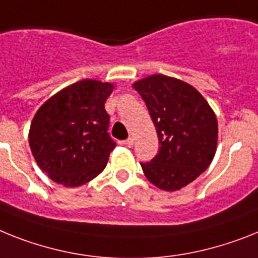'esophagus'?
<instances>
[{"mask_svg": "<svg viewBox=\"0 0 258 258\" xmlns=\"http://www.w3.org/2000/svg\"><path fill=\"white\" fill-rule=\"evenodd\" d=\"M123 144L127 147H133L134 146V138H128V139L123 142Z\"/></svg>", "mask_w": 258, "mask_h": 258, "instance_id": "1", "label": "esophagus"}]
</instances>
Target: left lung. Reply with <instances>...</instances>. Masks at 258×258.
<instances>
[{"mask_svg": "<svg viewBox=\"0 0 258 258\" xmlns=\"http://www.w3.org/2000/svg\"><path fill=\"white\" fill-rule=\"evenodd\" d=\"M159 136V153L140 162L149 182L176 191L209 168L216 152L218 120L203 96L174 77L152 75L134 82Z\"/></svg>", "mask_w": 258, "mask_h": 258, "instance_id": "1", "label": "left lung"}]
</instances>
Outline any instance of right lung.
Returning a JSON list of instances; mask_svg holds the SVG:
<instances>
[{"mask_svg":"<svg viewBox=\"0 0 258 258\" xmlns=\"http://www.w3.org/2000/svg\"><path fill=\"white\" fill-rule=\"evenodd\" d=\"M114 85L82 80L47 99L32 119L29 143L39 168L52 181L76 187L105 169L115 142L106 99Z\"/></svg>","mask_w":258,"mask_h":258,"instance_id":"obj_1","label":"right lung"}]
</instances>
